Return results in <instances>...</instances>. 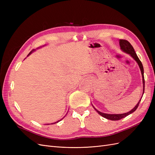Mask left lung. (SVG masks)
<instances>
[{
	"instance_id": "1",
	"label": "left lung",
	"mask_w": 155,
	"mask_h": 155,
	"mask_svg": "<svg viewBox=\"0 0 155 155\" xmlns=\"http://www.w3.org/2000/svg\"><path fill=\"white\" fill-rule=\"evenodd\" d=\"M119 43H120V49L122 50L124 52L129 54L131 56V57H132L136 61V62H137L138 64V66H139L140 69V71H141V73H142V83H143V94H142V95H143V93H144L145 80H144V76H143V67L142 63L141 61H140V60L139 59V58H138V56H137V54H136L135 51H134V50L133 47V46L130 45V43H129V41H127V40L120 39ZM142 96L140 99L139 101L138 102V104L135 105V107L133 108L132 110H130L129 112H125V113H124V114H107V113H104V112H101L98 110H97L96 108L93 106V105L92 104V105L94 107V109L96 110V112H97V113L99 114L100 115H101V116L104 117V118H105L106 119H108V120H113V121L119 120H121V119L125 118V117H126V116H127L128 115L130 114L131 113H133V112H134L136 110H137V109L139 105L140 102L142 100Z\"/></svg>"
}]
</instances>
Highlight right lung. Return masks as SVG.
<instances>
[{"mask_svg":"<svg viewBox=\"0 0 155 155\" xmlns=\"http://www.w3.org/2000/svg\"><path fill=\"white\" fill-rule=\"evenodd\" d=\"M35 50H31V51H30V52L29 53V54H28V55H30V54H31V53L33 52V51H34ZM61 120H62V119H61ZM61 120H58V121H57V122H55V123H52V124H56V123H58V122H59V121H61ZM46 125H49V124H46Z\"/></svg>","mask_w":155,"mask_h":155,"instance_id":"obj_1","label":"right lung"}]
</instances>
